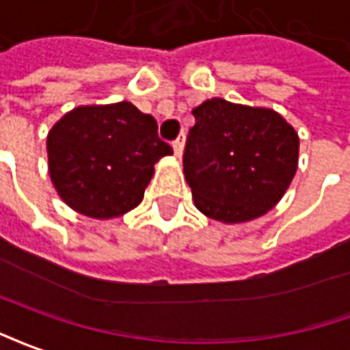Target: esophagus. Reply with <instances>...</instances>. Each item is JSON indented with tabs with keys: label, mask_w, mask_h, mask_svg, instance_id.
Instances as JSON below:
<instances>
[{
	"label": "esophagus",
	"mask_w": 350,
	"mask_h": 350,
	"mask_svg": "<svg viewBox=\"0 0 350 350\" xmlns=\"http://www.w3.org/2000/svg\"><path fill=\"white\" fill-rule=\"evenodd\" d=\"M173 150H175V157H183V150H185V132L178 134V137L173 142Z\"/></svg>",
	"instance_id": "1"
}]
</instances>
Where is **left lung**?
<instances>
[{
	"label": "left lung",
	"instance_id": "8db88e82",
	"mask_svg": "<svg viewBox=\"0 0 350 350\" xmlns=\"http://www.w3.org/2000/svg\"><path fill=\"white\" fill-rule=\"evenodd\" d=\"M185 177L201 213L241 224L267 214L297 173L298 134L280 113L224 98L192 109Z\"/></svg>",
	"mask_w": 350,
	"mask_h": 350
}]
</instances>
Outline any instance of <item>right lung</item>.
<instances>
[{
  "instance_id": "right-lung-1",
  "label": "right lung",
  "mask_w": 350,
  "mask_h": 350,
  "mask_svg": "<svg viewBox=\"0 0 350 350\" xmlns=\"http://www.w3.org/2000/svg\"><path fill=\"white\" fill-rule=\"evenodd\" d=\"M46 149L61 200L98 220L139 205L154 164L173 152L154 117L130 102L74 108L48 132Z\"/></svg>"
}]
</instances>
